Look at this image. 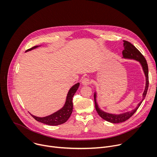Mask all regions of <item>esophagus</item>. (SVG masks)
I'll list each match as a JSON object with an SVG mask.
<instances>
[{
    "label": "esophagus",
    "instance_id": "1",
    "mask_svg": "<svg viewBox=\"0 0 157 157\" xmlns=\"http://www.w3.org/2000/svg\"><path fill=\"white\" fill-rule=\"evenodd\" d=\"M91 81L90 80H89V78H84L82 80V84L83 86H87V85H89V84H90Z\"/></svg>",
    "mask_w": 157,
    "mask_h": 157
}]
</instances>
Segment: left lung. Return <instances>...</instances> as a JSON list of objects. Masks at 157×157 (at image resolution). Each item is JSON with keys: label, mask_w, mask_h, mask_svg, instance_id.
<instances>
[{"label": "left lung", "mask_w": 157, "mask_h": 157, "mask_svg": "<svg viewBox=\"0 0 157 157\" xmlns=\"http://www.w3.org/2000/svg\"><path fill=\"white\" fill-rule=\"evenodd\" d=\"M124 41V50L122 52V58L127 59H133L139 62L140 64L142 70L144 71L145 76V87L144 91L142 94V100L137 104V106L132 110L126 112V113H121L119 114H111L108 113L106 112H104L102 109H101L99 107L98 104L97 103L96 98H97V93L95 92L94 94V102H95V108L96 109V111L98 112V114L101 117H102L105 121L114 123V124H117L123 122L127 120H128L130 117L133 116V114L136 113L138 108L141 105L143 101L145 99L148 87V64L147 63V61L144 56L142 55V54L139 51V50L132 44L131 43L126 41L123 40Z\"/></svg>", "instance_id": "left-lung-1"}]
</instances>
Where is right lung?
Segmentation results:
<instances>
[{
	"instance_id": "obj_1",
	"label": "right lung",
	"mask_w": 157,
	"mask_h": 157,
	"mask_svg": "<svg viewBox=\"0 0 157 157\" xmlns=\"http://www.w3.org/2000/svg\"><path fill=\"white\" fill-rule=\"evenodd\" d=\"M41 45L35 46L29 50H27L25 52L31 51L33 49H35ZM79 82H78L73 85L69 90L68 94H67L66 99L65 103L62 108L57 110L55 113H53L51 115L45 116V117H37L35 116H33V114H30L37 121L45 124L49 125H61L64 122H66L68 120L70 117L71 116L73 109V98L77 91L78 89L79 86Z\"/></svg>"
}]
</instances>
